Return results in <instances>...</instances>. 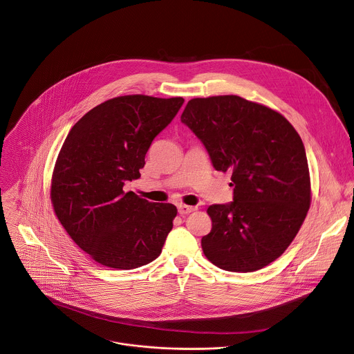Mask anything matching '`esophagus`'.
Here are the masks:
<instances>
[{"label": "esophagus", "mask_w": 354, "mask_h": 354, "mask_svg": "<svg viewBox=\"0 0 354 354\" xmlns=\"http://www.w3.org/2000/svg\"><path fill=\"white\" fill-rule=\"evenodd\" d=\"M196 209V206H189V205H183V203H180V205L178 206V212H179V214H180V216L189 214V213L194 212Z\"/></svg>", "instance_id": "obj_1"}]
</instances>
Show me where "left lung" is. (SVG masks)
<instances>
[{
	"instance_id": "8db88e82",
	"label": "left lung",
	"mask_w": 354,
	"mask_h": 354,
	"mask_svg": "<svg viewBox=\"0 0 354 354\" xmlns=\"http://www.w3.org/2000/svg\"><path fill=\"white\" fill-rule=\"evenodd\" d=\"M216 171L232 174L234 201L207 207L205 257L217 268L248 273L272 263L297 235L311 202L304 144L274 110L240 96L192 99L182 117Z\"/></svg>"
}]
</instances>
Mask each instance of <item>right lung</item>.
<instances>
[{
  "label": "right lung",
  "instance_id": "right-lung-1",
  "mask_svg": "<svg viewBox=\"0 0 354 354\" xmlns=\"http://www.w3.org/2000/svg\"><path fill=\"white\" fill-rule=\"evenodd\" d=\"M183 103L119 96L71 129L54 167L51 202L65 231L97 263L131 270L161 254L176 206L124 193L123 186L141 176L152 141Z\"/></svg>",
  "mask_w": 354,
  "mask_h": 354
}]
</instances>
